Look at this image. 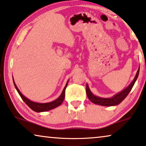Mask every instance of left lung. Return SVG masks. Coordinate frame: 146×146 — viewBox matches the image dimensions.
<instances>
[{"mask_svg": "<svg viewBox=\"0 0 146 146\" xmlns=\"http://www.w3.org/2000/svg\"><path fill=\"white\" fill-rule=\"evenodd\" d=\"M139 72H140V68H138V71H137L136 75L135 76L134 79L133 80V81L131 82V84L127 88L124 89V90H122V92L118 93L117 94H116L115 96L112 97L111 98H99V97L94 96L91 92L89 86L86 85V94L88 99L92 101V103H95V104L102 105V106H114V105H117L119 103L122 102L124 99L126 98V96H128L130 92L132 90V88L134 86L135 82H136L137 78L138 77Z\"/></svg>", "mask_w": 146, "mask_h": 146, "instance_id": "8db88e82", "label": "left lung"}]
</instances>
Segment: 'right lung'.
Listing matches in <instances>:
<instances>
[{
	"label": "right lung",
	"mask_w": 146,
	"mask_h": 146,
	"mask_svg": "<svg viewBox=\"0 0 146 146\" xmlns=\"http://www.w3.org/2000/svg\"><path fill=\"white\" fill-rule=\"evenodd\" d=\"M13 82H14V86L16 89L17 92H18L19 95H20L21 98L22 99V100L24 101L25 103H26L27 106H28L29 108H31L33 111H34L35 112H45V111H49V110H51L52 109L56 108V107H58L59 105H60L62 104V103L64 101V97H65V90H66V86L68 85V81L67 82V83L65 86V87L63 89V91L62 92V94L60 96L58 97V98H57L56 100H54L52 102H49V103H37V102H33V101H31L28 99L27 98H26V97L23 96L22 94V93L20 92V91L19 90V89L17 87L15 82H14V78H13Z\"/></svg>",
	"instance_id": "1"
}]
</instances>
